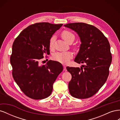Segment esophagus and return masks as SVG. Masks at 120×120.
<instances>
[{
    "label": "esophagus",
    "mask_w": 120,
    "mask_h": 120,
    "mask_svg": "<svg viewBox=\"0 0 120 120\" xmlns=\"http://www.w3.org/2000/svg\"><path fill=\"white\" fill-rule=\"evenodd\" d=\"M64 71H67L66 67V66H64Z\"/></svg>",
    "instance_id": "obj_1"
}]
</instances>
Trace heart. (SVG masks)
Returning a JSON list of instances; mask_svg holds the SVG:
<instances>
[{"label": "heart", "mask_w": 120, "mask_h": 120, "mask_svg": "<svg viewBox=\"0 0 120 120\" xmlns=\"http://www.w3.org/2000/svg\"><path fill=\"white\" fill-rule=\"evenodd\" d=\"M61 36L64 41L68 43H72L75 38V36L73 33L70 31L67 30H64L61 34ZM54 41V37H52L50 39L49 46L50 49H53V44ZM72 57V54L71 52H57L54 54L52 58L53 59L58 62L63 64L68 63Z\"/></svg>", "instance_id": "b5f03b06"}]
</instances>
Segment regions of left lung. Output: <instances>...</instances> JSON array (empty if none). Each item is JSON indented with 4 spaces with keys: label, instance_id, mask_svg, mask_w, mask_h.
I'll return each mask as SVG.
<instances>
[{
    "label": "left lung",
    "instance_id": "left-lung-1",
    "mask_svg": "<svg viewBox=\"0 0 120 120\" xmlns=\"http://www.w3.org/2000/svg\"><path fill=\"white\" fill-rule=\"evenodd\" d=\"M77 32L82 43L75 61L84 64L79 68L67 67L71 75L68 89L72 97L87 99L99 91L108 79L112 62L110 45L99 29L83 22L64 25Z\"/></svg>",
    "mask_w": 120,
    "mask_h": 120
}]
</instances>
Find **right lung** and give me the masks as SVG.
I'll return each instance as SVG.
<instances>
[{
    "mask_svg": "<svg viewBox=\"0 0 120 120\" xmlns=\"http://www.w3.org/2000/svg\"><path fill=\"white\" fill-rule=\"evenodd\" d=\"M63 24L38 22L28 26L14 40L10 61L12 76L20 90L28 97L41 100L52 94L53 83L63 68L49 60L41 65L43 54L49 52L50 38Z\"/></svg>",
    "mask_w": 120,
    "mask_h": 120,
    "instance_id": "1",
    "label": "right lung"
}]
</instances>
